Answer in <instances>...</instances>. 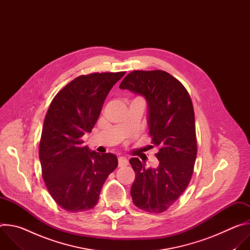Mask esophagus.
<instances>
[{
	"label": "esophagus",
	"mask_w": 250,
	"mask_h": 250,
	"mask_svg": "<svg viewBox=\"0 0 250 250\" xmlns=\"http://www.w3.org/2000/svg\"><path fill=\"white\" fill-rule=\"evenodd\" d=\"M118 160H119V167H125L128 164V160L124 156H120Z\"/></svg>",
	"instance_id": "34e87169"
}]
</instances>
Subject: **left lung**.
<instances>
[{
  "label": "left lung",
  "instance_id": "obj_1",
  "mask_svg": "<svg viewBox=\"0 0 250 250\" xmlns=\"http://www.w3.org/2000/svg\"><path fill=\"white\" fill-rule=\"evenodd\" d=\"M120 88L146 99L151 144L158 147L155 169L146 168L137 157L129 159L135 172L133 204L149 212H163L181 197L194 172L197 136L191 97L179 80L162 70H134Z\"/></svg>",
  "mask_w": 250,
  "mask_h": 250
}]
</instances>
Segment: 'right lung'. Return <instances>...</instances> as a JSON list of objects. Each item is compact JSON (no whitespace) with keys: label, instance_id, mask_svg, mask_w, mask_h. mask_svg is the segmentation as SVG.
I'll return each instance as SVG.
<instances>
[{"label":"right lung","instance_id":"obj_1","mask_svg":"<svg viewBox=\"0 0 250 250\" xmlns=\"http://www.w3.org/2000/svg\"><path fill=\"white\" fill-rule=\"evenodd\" d=\"M125 74L81 75L49 105L40 142L42 173L55 203L68 211L93 208L106 178L118 167L115 154L90 151L82 137L92 131L106 95Z\"/></svg>","mask_w":250,"mask_h":250}]
</instances>
